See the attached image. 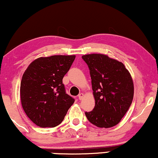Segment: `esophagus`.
<instances>
[{"label": "esophagus", "mask_w": 158, "mask_h": 158, "mask_svg": "<svg viewBox=\"0 0 158 158\" xmlns=\"http://www.w3.org/2000/svg\"><path fill=\"white\" fill-rule=\"evenodd\" d=\"M83 96H84V94H83V93H81V94H80L78 95V99H79V100H82Z\"/></svg>", "instance_id": "obj_1"}]
</instances>
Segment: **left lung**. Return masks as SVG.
Here are the masks:
<instances>
[{
	"mask_svg": "<svg viewBox=\"0 0 158 158\" xmlns=\"http://www.w3.org/2000/svg\"><path fill=\"white\" fill-rule=\"evenodd\" d=\"M90 71L95 106L85 112L98 127H112L119 123L129 109L134 94L131 75L122 62L103 54L82 56Z\"/></svg>",
	"mask_w": 158,
	"mask_h": 158,
	"instance_id": "obj_1",
	"label": "left lung"
}]
</instances>
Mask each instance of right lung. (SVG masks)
<instances>
[{
    "instance_id": "add662e5",
    "label": "right lung",
    "mask_w": 158,
    "mask_h": 158,
    "mask_svg": "<svg viewBox=\"0 0 158 158\" xmlns=\"http://www.w3.org/2000/svg\"><path fill=\"white\" fill-rule=\"evenodd\" d=\"M75 56L40 57L31 62L23 74L20 100L27 116L40 127L61 124L75 100L66 94L62 83Z\"/></svg>"
}]
</instances>
